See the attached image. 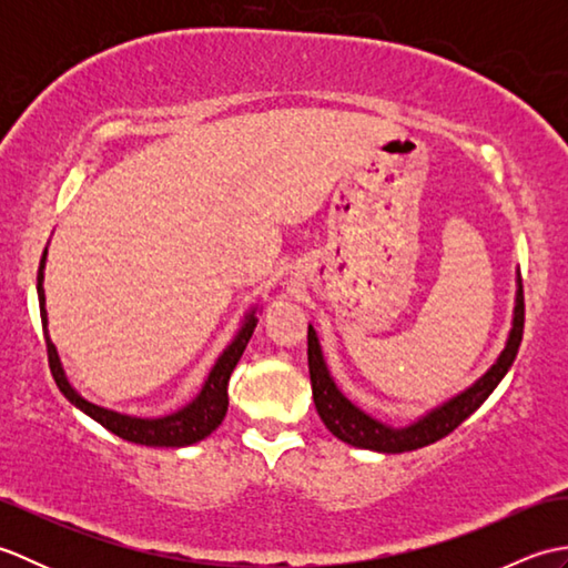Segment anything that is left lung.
<instances>
[{"label": "left lung", "mask_w": 568, "mask_h": 568, "mask_svg": "<svg viewBox=\"0 0 568 568\" xmlns=\"http://www.w3.org/2000/svg\"><path fill=\"white\" fill-rule=\"evenodd\" d=\"M523 329H525V295H523V277L517 273L513 327L508 334V342H505V348L496 358V364H493L474 385H468L466 390L449 397V400L437 407H432L429 413L417 417L415 422H409V425L393 427L364 413V409L354 405L339 390V385L334 383L332 373L327 368V361H324L317 332L310 324L307 366H310L315 407L322 422L327 425V429L336 439L358 446V449H371V452H383V454H403V452L419 449V446H427L446 437V434L454 432L466 417L474 415L476 409L486 403V397L498 388V383L505 378V373L510 371L513 361L517 356V348H520V342H523Z\"/></svg>", "instance_id": "left-lung-1"}]
</instances>
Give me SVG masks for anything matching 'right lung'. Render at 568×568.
<instances>
[{
  "label": "right lung",
  "instance_id": "1",
  "mask_svg": "<svg viewBox=\"0 0 568 568\" xmlns=\"http://www.w3.org/2000/svg\"><path fill=\"white\" fill-rule=\"evenodd\" d=\"M45 256H48V248L41 256L39 277H36V281H39L36 283V293H39L48 364H51L53 381L60 388V393H63L78 409H82L84 415L92 417L94 422H100L104 429H110L112 434H116V437H122L126 442L143 444V446H190V444L202 442L204 437H210V434L222 425V419L226 415L229 378H232V371L236 368L241 354H244L253 329H256L258 307H251L246 312L244 322H241V329L236 332L232 344L224 348L222 356L216 358V364L212 366L210 376H207V381H204L202 390L197 393L195 400L187 403L185 407L175 409V413H171V415H163V417H134V415L114 413V409H106V407L84 400V397L75 388H72L68 376H65V371H63V364H60L58 348L51 342V334H48V312H45V291H43Z\"/></svg>",
  "mask_w": 568,
  "mask_h": 568
}]
</instances>
